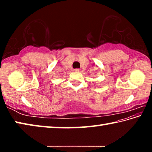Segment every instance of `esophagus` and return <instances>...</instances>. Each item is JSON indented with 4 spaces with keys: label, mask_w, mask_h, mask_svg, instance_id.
<instances>
[{
    "label": "esophagus",
    "mask_w": 152,
    "mask_h": 152,
    "mask_svg": "<svg viewBox=\"0 0 152 152\" xmlns=\"http://www.w3.org/2000/svg\"><path fill=\"white\" fill-rule=\"evenodd\" d=\"M74 71H75V72H80V69L76 68V69H75V70H74Z\"/></svg>",
    "instance_id": "34e87169"
}]
</instances>
